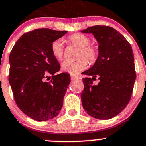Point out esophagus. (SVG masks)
Listing matches in <instances>:
<instances>
[{
  "instance_id": "obj_1",
  "label": "esophagus",
  "mask_w": 146,
  "mask_h": 146,
  "mask_svg": "<svg viewBox=\"0 0 146 146\" xmlns=\"http://www.w3.org/2000/svg\"><path fill=\"white\" fill-rule=\"evenodd\" d=\"M70 79H71V80H76V79H77V77L73 76V75H70Z\"/></svg>"
}]
</instances>
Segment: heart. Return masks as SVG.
<instances>
[{"instance_id": "heart-1", "label": "heart", "mask_w": 146, "mask_h": 146, "mask_svg": "<svg viewBox=\"0 0 146 146\" xmlns=\"http://www.w3.org/2000/svg\"><path fill=\"white\" fill-rule=\"evenodd\" d=\"M67 42L80 47L76 61L66 60L61 64V68L64 71L70 74H76L84 70L88 66V60L90 64H94L98 57V50L95 46L90 44V39L88 36L80 33H75L67 38ZM52 55L58 60L62 59L64 56V44L61 39L54 41L51 44ZM87 58L86 60L84 57Z\"/></svg>"}]
</instances>
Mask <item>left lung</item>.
Masks as SVG:
<instances>
[{
	"label": "left lung",
	"mask_w": 146,
	"mask_h": 146,
	"mask_svg": "<svg viewBox=\"0 0 146 146\" xmlns=\"http://www.w3.org/2000/svg\"><path fill=\"white\" fill-rule=\"evenodd\" d=\"M92 33L99 43V56L92 68L83 72L81 101L91 117L110 119L119 114L131 98L136 74L131 46L113 27L95 25L82 31ZM100 80L97 86L93 80Z\"/></svg>",
	"instance_id": "left-lung-1"
}]
</instances>
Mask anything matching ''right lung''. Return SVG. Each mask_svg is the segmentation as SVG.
Returning a JSON list of instances; mask_svg holds the SVG:
<instances>
[{
    "instance_id": "add662e5",
    "label": "right lung",
    "mask_w": 146,
    "mask_h": 146,
    "mask_svg": "<svg viewBox=\"0 0 146 146\" xmlns=\"http://www.w3.org/2000/svg\"><path fill=\"white\" fill-rule=\"evenodd\" d=\"M47 28L25 33L17 41L9 56V82L17 107L34 120L43 121L59 114L70 83V75L59 71L51 44L66 33ZM48 74L51 80L45 81Z\"/></svg>"
}]
</instances>
